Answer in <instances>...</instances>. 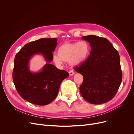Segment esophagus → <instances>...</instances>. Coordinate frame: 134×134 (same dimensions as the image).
Masks as SVG:
<instances>
[{
	"instance_id": "obj_1",
	"label": "esophagus",
	"mask_w": 134,
	"mask_h": 134,
	"mask_svg": "<svg viewBox=\"0 0 134 134\" xmlns=\"http://www.w3.org/2000/svg\"><path fill=\"white\" fill-rule=\"evenodd\" d=\"M69 74L70 75H73L74 74V72L73 71H72V70H71V71H69Z\"/></svg>"
}]
</instances>
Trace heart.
<instances>
[{"instance_id":"obj_1","label":"heart","mask_w":134,"mask_h":134,"mask_svg":"<svg viewBox=\"0 0 134 134\" xmlns=\"http://www.w3.org/2000/svg\"><path fill=\"white\" fill-rule=\"evenodd\" d=\"M90 46L86 41L65 42L58 49V54H54L53 60L57 65H61L63 61H69L72 65H79L87 58Z\"/></svg>"}]
</instances>
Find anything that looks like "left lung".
<instances>
[{"label": "left lung", "mask_w": 134, "mask_h": 134, "mask_svg": "<svg viewBox=\"0 0 134 134\" xmlns=\"http://www.w3.org/2000/svg\"><path fill=\"white\" fill-rule=\"evenodd\" d=\"M91 46L90 55L75 71L83 75L80 93L87 102H108L117 93L122 80L118 51L107 38L95 35L83 36Z\"/></svg>", "instance_id": "obj_1"}]
</instances>
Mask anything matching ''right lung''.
I'll return each instance as SVG.
<instances>
[{
	"mask_svg": "<svg viewBox=\"0 0 134 134\" xmlns=\"http://www.w3.org/2000/svg\"><path fill=\"white\" fill-rule=\"evenodd\" d=\"M57 39L40 38L26 44L17 53L14 61L13 81L18 94L23 99L34 104L46 105L57 97L60 84L69 75L51 64ZM41 53L47 63L41 71L32 73L29 62L35 54Z\"/></svg>",
	"mask_w": 134,
	"mask_h": 134,
	"instance_id": "obj_1",
	"label": "right lung"
}]
</instances>
